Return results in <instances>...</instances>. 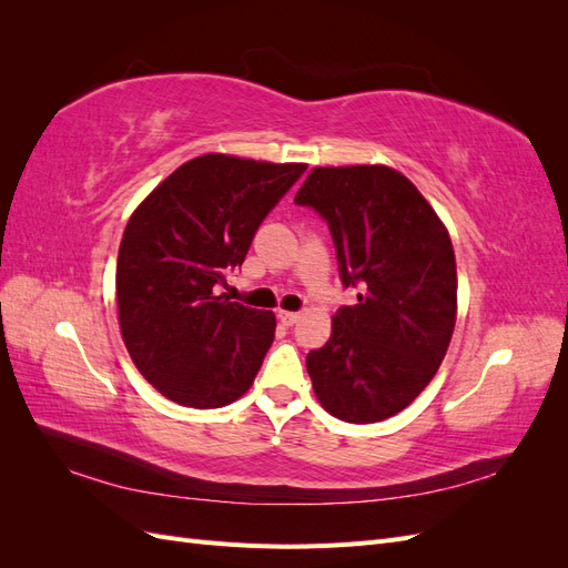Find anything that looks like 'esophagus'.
<instances>
[{"label": "esophagus", "mask_w": 568, "mask_h": 568, "mask_svg": "<svg viewBox=\"0 0 568 568\" xmlns=\"http://www.w3.org/2000/svg\"><path fill=\"white\" fill-rule=\"evenodd\" d=\"M277 317H280V322H282L284 326H291V324H296V322L301 320L298 313H291V311H280Z\"/></svg>", "instance_id": "obj_1"}]
</instances>
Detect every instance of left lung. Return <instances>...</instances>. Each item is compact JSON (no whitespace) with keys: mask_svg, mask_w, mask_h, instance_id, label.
Listing matches in <instances>:
<instances>
[{"mask_svg":"<svg viewBox=\"0 0 568 568\" xmlns=\"http://www.w3.org/2000/svg\"><path fill=\"white\" fill-rule=\"evenodd\" d=\"M329 225L341 282L357 303L305 365L320 405L341 422L398 415L434 379L457 320L448 227L419 189L388 165L313 168L294 199Z\"/></svg>","mask_w":568,"mask_h":568,"instance_id":"8db88e82","label":"left lung"}]
</instances>
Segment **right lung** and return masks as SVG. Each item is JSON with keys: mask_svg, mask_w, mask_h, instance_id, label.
I'll return each mask as SVG.
<instances>
[{"mask_svg": "<svg viewBox=\"0 0 568 568\" xmlns=\"http://www.w3.org/2000/svg\"><path fill=\"white\" fill-rule=\"evenodd\" d=\"M303 170L205 153L170 173L130 215L115 265L120 336L168 400L213 409L251 388L277 320L217 288Z\"/></svg>", "mask_w": 568, "mask_h": 568, "instance_id": "right-lung-1", "label": "right lung"}]
</instances>
